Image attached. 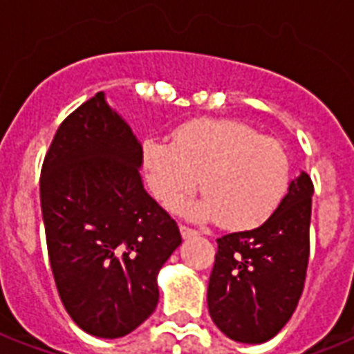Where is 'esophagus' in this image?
Instances as JSON below:
<instances>
[{
	"mask_svg": "<svg viewBox=\"0 0 354 354\" xmlns=\"http://www.w3.org/2000/svg\"><path fill=\"white\" fill-rule=\"evenodd\" d=\"M180 233H182L183 239H191V236L198 235V232H194V230H191L189 226H180Z\"/></svg>",
	"mask_w": 354,
	"mask_h": 354,
	"instance_id": "34e87169",
	"label": "esophagus"
}]
</instances>
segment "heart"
<instances>
[{"label": "heart", "mask_w": 354, "mask_h": 354, "mask_svg": "<svg viewBox=\"0 0 354 354\" xmlns=\"http://www.w3.org/2000/svg\"><path fill=\"white\" fill-rule=\"evenodd\" d=\"M145 176L156 198L187 193L200 180L204 193L172 202L191 221H218L248 230L268 221L290 183V161L275 139L236 119H194L174 141L149 136L141 143Z\"/></svg>", "instance_id": "1"}]
</instances>
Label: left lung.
Here are the masks:
<instances>
[{
	"label": "left lung",
	"instance_id": "left-lung-1",
	"mask_svg": "<svg viewBox=\"0 0 354 354\" xmlns=\"http://www.w3.org/2000/svg\"><path fill=\"white\" fill-rule=\"evenodd\" d=\"M313 194V182L301 171L268 221L216 239L207 308L227 338L268 342L296 310L307 274Z\"/></svg>",
	"mask_w": 354,
	"mask_h": 354
}]
</instances>
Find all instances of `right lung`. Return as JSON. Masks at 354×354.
Instances as JSON below:
<instances>
[{"label":"right lung","mask_w":354,"mask_h":354,"mask_svg":"<svg viewBox=\"0 0 354 354\" xmlns=\"http://www.w3.org/2000/svg\"><path fill=\"white\" fill-rule=\"evenodd\" d=\"M141 143L99 91L55 133L40 178L53 277L88 335L121 338L154 313L158 274L182 244L143 187Z\"/></svg>","instance_id":"obj_1"}]
</instances>
